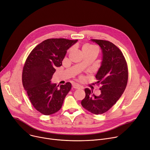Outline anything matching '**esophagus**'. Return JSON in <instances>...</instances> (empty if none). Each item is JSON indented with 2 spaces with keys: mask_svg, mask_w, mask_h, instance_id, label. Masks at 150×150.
<instances>
[{
  "mask_svg": "<svg viewBox=\"0 0 150 150\" xmlns=\"http://www.w3.org/2000/svg\"><path fill=\"white\" fill-rule=\"evenodd\" d=\"M73 88H74V89H80V86L79 85V84H73Z\"/></svg>",
  "mask_w": 150,
  "mask_h": 150,
  "instance_id": "34e87169",
  "label": "esophagus"
}]
</instances>
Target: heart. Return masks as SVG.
I'll return each instance as SVG.
<instances>
[{
    "label": "heart",
    "mask_w": 150,
    "mask_h": 150,
    "mask_svg": "<svg viewBox=\"0 0 150 150\" xmlns=\"http://www.w3.org/2000/svg\"><path fill=\"white\" fill-rule=\"evenodd\" d=\"M82 50H83V53L91 52H93V51H98V49L96 47L93 46L92 45H91V44L84 45L83 47Z\"/></svg>",
    "instance_id": "heart-1"
}]
</instances>
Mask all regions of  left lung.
I'll return each mask as SVG.
<instances>
[{"label":"left lung","instance_id":"1","mask_svg":"<svg viewBox=\"0 0 150 150\" xmlns=\"http://www.w3.org/2000/svg\"><path fill=\"white\" fill-rule=\"evenodd\" d=\"M98 44L103 52L101 65L96 76L97 84H101V93L96 96L93 91L84 89L86 96L82 106L94 114H102L115 104L127 87L128 69L122 51L111 42L91 39Z\"/></svg>","mask_w":150,"mask_h":150}]
</instances>
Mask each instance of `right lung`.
<instances>
[{
    "instance_id": "1",
    "label": "right lung",
    "mask_w": 150,
    "mask_h": 150,
    "mask_svg": "<svg viewBox=\"0 0 150 150\" xmlns=\"http://www.w3.org/2000/svg\"><path fill=\"white\" fill-rule=\"evenodd\" d=\"M78 40L48 39L37 45L28 56L23 67L22 81L31 105L41 114L49 115L61 108L72 84H52L57 67L62 65L67 49Z\"/></svg>"
}]
</instances>
